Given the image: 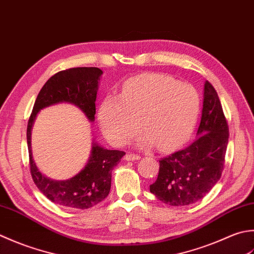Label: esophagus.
Listing matches in <instances>:
<instances>
[{"mask_svg":"<svg viewBox=\"0 0 254 254\" xmlns=\"http://www.w3.org/2000/svg\"><path fill=\"white\" fill-rule=\"evenodd\" d=\"M124 159L126 161H137V160H140V156H137V154H132V153H127Z\"/></svg>","mask_w":254,"mask_h":254,"instance_id":"1","label":"esophagus"}]
</instances>
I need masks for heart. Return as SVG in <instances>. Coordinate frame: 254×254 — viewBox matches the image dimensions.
I'll return each instance as SVG.
<instances>
[{"mask_svg": "<svg viewBox=\"0 0 254 254\" xmlns=\"http://www.w3.org/2000/svg\"><path fill=\"white\" fill-rule=\"evenodd\" d=\"M200 110L198 93L167 75L147 73L128 80L121 96H107L98 118L110 140L121 146L141 126L137 146L164 151L183 144L192 133Z\"/></svg>", "mask_w": 254, "mask_h": 254, "instance_id": "obj_1", "label": "heart"}]
</instances>
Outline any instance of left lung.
Returning a JSON list of instances; mask_svg holds the SVG:
<instances>
[{
  "label": "left lung",
  "mask_w": 254,
  "mask_h": 254,
  "mask_svg": "<svg viewBox=\"0 0 254 254\" xmlns=\"http://www.w3.org/2000/svg\"><path fill=\"white\" fill-rule=\"evenodd\" d=\"M229 129L218 94L204 84L201 118L196 139L188 148L160 160L150 192L171 206H188L206 196L218 182L225 163Z\"/></svg>",
  "instance_id": "1"
}]
</instances>
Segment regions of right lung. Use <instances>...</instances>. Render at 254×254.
I'll list each match as a JSON object with an SVG mask.
<instances>
[{"label": "right lung", "instance_id": "right-lung-1", "mask_svg": "<svg viewBox=\"0 0 254 254\" xmlns=\"http://www.w3.org/2000/svg\"><path fill=\"white\" fill-rule=\"evenodd\" d=\"M103 71L98 68H72L60 71L46 82L36 98L27 125V146L30 173L36 186L53 203L74 209H87L101 203L110 194L112 171L125 152L108 150L93 139L87 163L68 180H53L39 171L33 159L32 129L37 114L60 103L75 105L91 123L95 121V101Z\"/></svg>", "mask_w": 254, "mask_h": 254}]
</instances>
